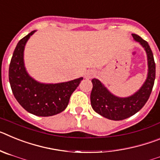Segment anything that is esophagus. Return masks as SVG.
<instances>
[{
  "label": "esophagus",
  "mask_w": 160,
  "mask_h": 160,
  "mask_svg": "<svg viewBox=\"0 0 160 160\" xmlns=\"http://www.w3.org/2000/svg\"><path fill=\"white\" fill-rule=\"evenodd\" d=\"M94 72L92 71V70H89V71H87V73H85V78H92L94 76Z\"/></svg>",
  "instance_id": "obj_1"
}]
</instances>
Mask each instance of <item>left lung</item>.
Listing matches in <instances>:
<instances>
[{
    "label": "left lung",
    "mask_w": 160,
    "mask_h": 160,
    "mask_svg": "<svg viewBox=\"0 0 160 160\" xmlns=\"http://www.w3.org/2000/svg\"><path fill=\"white\" fill-rule=\"evenodd\" d=\"M135 42L142 46L148 57V75L142 87L128 97L114 95L98 79L91 80L93 88L90 94V102L93 110L108 119L118 121L132 116L139 111L148 102L155 79V63L149 45L138 35L132 33Z\"/></svg>",
    "instance_id": "8db88e82"
}]
</instances>
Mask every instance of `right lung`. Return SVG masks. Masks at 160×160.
<instances>
[{"mask_svg": "<svg viewBox=\"0 0 160 160\" xmlns=\"http://www.w3.org/2000/svg\"><path fill=\"white\" fill-rule=\"evenodd\" d=\"M36 30L20 40L12 53L8 79L12 94L25 111L37 116H52L67 107L70 98L83 78L60 83H42L32 78L25 69L24 50Z\"/></svg>", "mask_w": 160, "mask_h": 160, "instance_id": "1", "label": "right lung"}]
</instances>
